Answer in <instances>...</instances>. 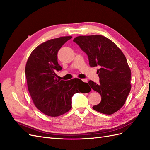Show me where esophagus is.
Here are the masks:
<instances>
[{
	"mask_svg": "<svg viewBox=\"0 0 150 150\" xmlns=\"http://www.w3.org/2000/svg\"><path fill=\"white\" fill-rule=\"evenodd\" d=\"M81 80H82L83 82H85V83H87L88 82V80L86 79H82Z\"/></svg>",
	"mask_w": 150,
	"mask_h": 150,
	"instance_id": "esophagus-1",
	"label": "esophagus"
}]
</instances>
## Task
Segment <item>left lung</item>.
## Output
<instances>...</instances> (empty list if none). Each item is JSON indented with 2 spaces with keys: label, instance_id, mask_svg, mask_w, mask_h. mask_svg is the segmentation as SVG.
Listing matches in <instances>:
<instances>
[{
  "label": "left lung",
  "instance_id": "obj_1",
  "mask_svg": "<svg viewBox=\"0 0 150 150\" xmlns=\"http://www.w3.org/2000/svg\"><path fill=\"white\" fill-rule=\"evenodd\" d=\"M88 57L90 67L98 66L100 81H89L92 88L99 93L100 103L93 109L112 115L125 104L131 89V71L125 56L110 39L103 35H80L73 40Z\"/></svg>",
  "mask_w": 150,
  "mask_h": 150
}]
</instances>
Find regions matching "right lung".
Returning <instances> with one entry per match:
<instances>
[{
	"label": "right lung",
	"mask_w": 150,
	"mask_h": 150,
	"mask_svg": "<svg viewBox=\"0 0 150 150\" xmlns=\"http://www.w3.org/2000/svg\"><path fill=\"white\" fill-rule=\"evenodd\" d=\"M71 36L50 39L32 51L25 66L27 86L35 107L44 114L58 116L72 108V97L76 93H87L78 78L69 81L57 79L55 71L62 70L57 53Z\"/></svg>",
	"instance_id": "add662e5"
}]
</instances>
